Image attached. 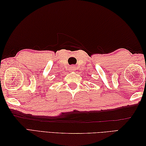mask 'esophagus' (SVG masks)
<instances>
[{
	"label": "esophagus",
	"mask_w": 146,
	"mask_h": 146,
	"mask_svg": "<svg viewBox=\"0 0 146 146\" xmlns=\"http://www.w3.org/2000/svg\"><path fill=\"white\" fill-rule=\"evenodd\" d=\"M75 67L74 66H71V68H70V70H71V71H74V70H75Z\"/></svg>",
	"instance_id": "34e87169"
}]
</instances>
